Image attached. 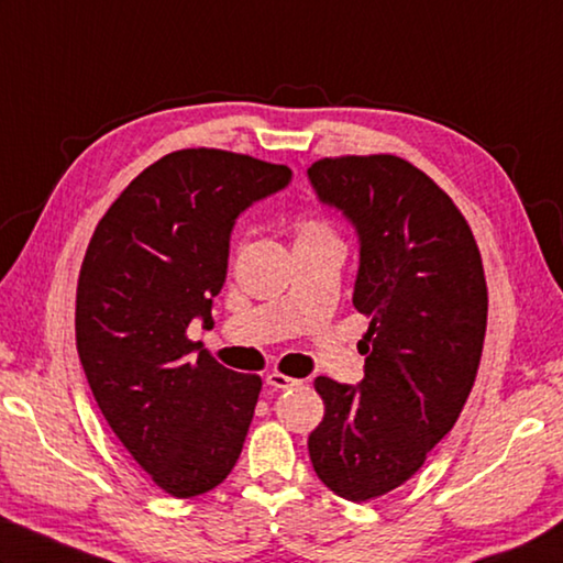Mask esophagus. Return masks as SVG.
Listing matches in <instances>:
<instances>
[{"label":"esophagus","instance_id":"34e87169","mask_svg":"<svg viewBox=\"0 0 563 563\" xmlns=\"http://www.w3.org/2000/svg\"><path fill=\"white\" fill-rule=\"evenodd\" d=\"M266 383L271 385L273 390H288V388H295V385H300V380H297V378L285 376V373H278V371L268 373V376H266Z\"/></svg>","mask_w":563,"mask_h":563}]
</instances>
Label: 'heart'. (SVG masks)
Returning <instances> with one entry per match:
<instances>
[{
	"mask_svg": "<svg viewBox=\"0 0 563 563\" xmlns=\"http://www.w3.org/2000/svg\"><path fill=\"white\" fill-rule=\"evenodd\" d=\"M295 241H339V234L322 219H302L295 227Z\"/></svg>",
	"mask_w": 563,
	"mask_h": 563,
	"instance_id": "obj_1",
	"label": "heart"
}]
</instances>
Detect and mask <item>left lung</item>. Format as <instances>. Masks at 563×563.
Segmentation results:
<instances>
[{
  "instance_id": "1",
  "label": "left lung",
  "mask_w": 563,
  "mask_h": 563,
  "mask_svg": "<svg viewBox=\"0 0 563 563\" xmlns=\"http://www.w3.org/2000/svg\"><path fill=\"white\" fill-rule=\"evenodd\" d=\"M307 175L358 231L354 307L371 317L356 388L314 380L324 417L307 446L329 490L366 503L410 481L464 410L486 339V273L461 209L410 161L322 158Z\"/></svg>"
}]
</instances>
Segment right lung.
Wrapping results in <instances>:
<instances>
[{"label":"right lung","instance_id":"add662e5","mask_svg":"<svg viewBox=\"0 0 563 563\" xmlns=\"http://www.w3.org/2000/svg\"><path fill=\"white\" fill-rule=\"evenodd\" d=\"M288 165L183 148L139 173L87 246L77 354L119 442L173 498L217 488L244 449L261 378L187 339L227 278L229 236L249 205L290 183Z\"/></svg>","mask_w":563,"mask_h":563}]
</instances>
